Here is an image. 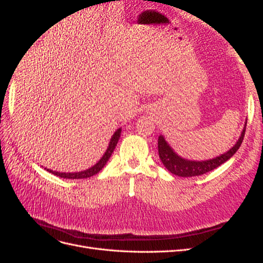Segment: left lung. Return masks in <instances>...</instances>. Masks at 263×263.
Wrapping results in <instances>:
<instances>
[{"mask_svg":"<svg viewBox=\"0 0 263 263\" xmlns=\"http://www.w3.org/2000/svg\"><path fill=\"white\" fill-rule=\"evenodd\" d=\"M245 132H246V127L241 133V136L236 142V145L232 149H229L226 154L220 155L219 157H216L206 161H191V160H187V159L181 158L180 156H178L176 153H174L173 149L169 146L168 142L165 141L163 136H159L158 138L159 157H160V160L162 161L165 168L178 177L189 178V177L201 176V174L208 173L214 169L218 168L220 164L229 160V159L236 154V151L239 149L241 142L243 140Z\"/></svg>","mask_w":263,"mask_h":263,"instance_id":"obj_1","label":"left lung"}]
</instances>
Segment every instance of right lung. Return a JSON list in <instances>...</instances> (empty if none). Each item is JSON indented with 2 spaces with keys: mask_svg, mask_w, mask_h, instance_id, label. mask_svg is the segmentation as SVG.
Returning a JSON list of instances; mask_svg holds the SVG:
<instances>
[{
  "mask_svg": "<svg viewBox=\"0 0 263 263\" xmlns=\"http://www.w3.org/2000/svg\"><path fill=\"white\" fill-rule=\"evenodd\" d=\"M121 133H122L121 128H118L114 133L112 139H110V141H109L108 148L105 151V154L103 155V157L101 158V160L97 164H94L92 168H90V169L84 170V171H80V172H74V173H72V172H69V173L57 172V171H52L50 169H46V168L45 169L48 171V172L54 174V176L60 177V178H65V179H85V178H90V177L94 176V174L99 173V171H101L103 166L106 164L107 160H108V159L110 158V156H112V154H113V151H114V149H115V147L117 145L119 137H121Z\"/></svg>",
  "mask_w": 263,
  "mask_h": 263,
  "instance_id": "add662e5",
  "label": "right lung"
}]
</instances>
